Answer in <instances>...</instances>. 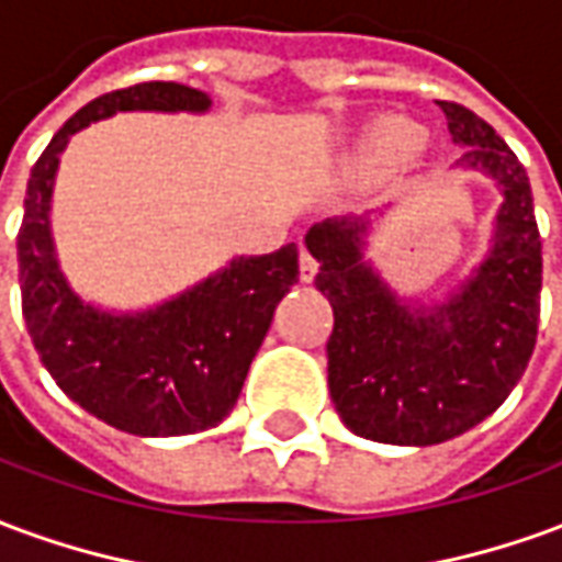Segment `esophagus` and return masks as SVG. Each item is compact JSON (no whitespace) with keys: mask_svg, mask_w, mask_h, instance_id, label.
<instances>
[{"mask_svg":"<svg viewBox=\"0 0 562 562\" xmlns=\"http://www.w3.org/2000/svg\"><path fill=\"white\" fill-rule=\"evenodd\" d=\"M297 270H301V282H313L318 273V261L306 249H301V258H297Z\"/></svg>","mask_w":562,"mask_h":562,"instance_id":"34e87169","label":"esophagus"}]
</instances>
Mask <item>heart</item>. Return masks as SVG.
I'll return each instance as SVG.
<instances>
[{
  "label": "heart",
  "mask_w": 562,
  "mask_h": 562,
  "mask_svg": "<svg viewBox=\"0 0 562 562\" xmlns=\"http://www.w3.org/2000/svg\"><path fill=\"white\" fill-rule=\"evenodd\" d=\"M422 147V132L401 116H385L367 132L358 149V161L367 168H389L397 161L409 159Z\"/></svg>",
  "instance_id": "heart-1"
}]
</instances>
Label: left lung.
Wrapping results in <instances>:
<instances>
[{
    "label": "left lung",
    "mask_w": 562,
    "mask_h": 562,
    "mask_svg": "<svg viewBox=\"0 0 562 562\" xmlns=\"http://www.w3.org/2000/svg\"><path fill=\"white\" fill-rule=\"evenodd\" d=\"M467 153L503 192L491 246L439 304L401 297L367 261L370 216L316 222L304 244L316 285L334 306L328 389L352 434L389 446H436L484 422L527 370L542 292V240L530 177L482 116L436 102Z\"/></svg>",
    "instance_id": "left-lung-1"
}]
</instances>
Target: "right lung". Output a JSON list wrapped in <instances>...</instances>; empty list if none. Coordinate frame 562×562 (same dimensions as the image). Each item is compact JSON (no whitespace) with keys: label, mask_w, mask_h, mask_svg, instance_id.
Listing matches in <instances>:
<instances>
[{"label":"right lung","mask_w":562,"mask_h":562,"mask_svg":"<svg viewBox=\"0 0 562 562\" xmlns=\"http://www.w3.org/2000/svg\"><path fill=\"white\" fill-rule=\"evenodd\" d=\"M210 95L173 80L108 92L59 128L35 161L18 234L23 318L42 364L80 409L135 436L207 430L232 413L273 310L297 282V246L237 256L138 313L83 301L59 268L50 201L71 135L123 111L207 114Z\"/></svg>","instance_id":"1"}]
</instances>
